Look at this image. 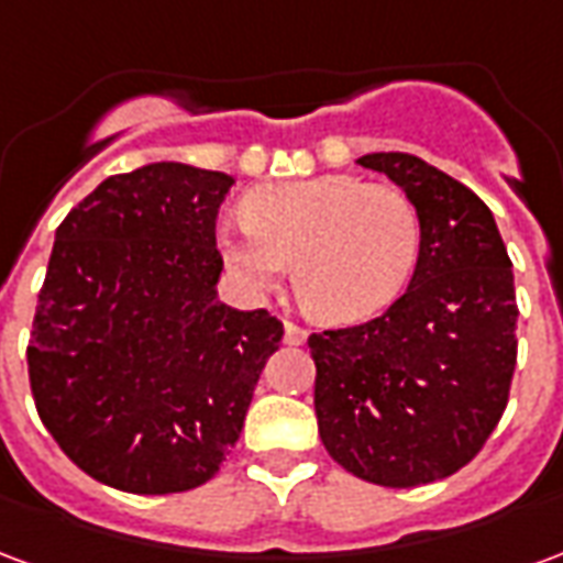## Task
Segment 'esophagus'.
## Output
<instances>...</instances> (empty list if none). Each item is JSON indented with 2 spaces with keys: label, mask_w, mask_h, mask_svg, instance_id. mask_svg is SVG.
I'll list each match as a JSON object with an SVG mask.
<instances>
[{
  "label": "esophagus",
  "mask_w": 563,
  "mask_h": 563,
  "mask_svg": "<svg viewBox=\"0 0 563 563\" xmlns=\"http://www.w3.org/2000/svg\"><path fill=\"white\" fill-rule=\"evenodd\" d=\"M283 331H286V343H289V346H301V343L307 341V329L305 325H298V322H286Z\"/></svg>",
  "instance_id": "1"
}]
</instances>
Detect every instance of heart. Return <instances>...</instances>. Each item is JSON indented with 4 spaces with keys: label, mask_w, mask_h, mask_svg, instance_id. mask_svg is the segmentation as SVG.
I'll return each mask as SVG.
<instances>
[{
    "label": "heart",
    "mask_w": 563,
    "mask_h": 563,
    "mask_svg": "<svg viewBox=\"0 0 563 563\" xmlns=\"http://www.w3.org/2000/svg\"><path fill=\"white\" fill-rule=\"evenodd\" d=\"M422 225L398 186L322 174L253 189L244 220L220 229L225 265L268 289L295 262V289L310 313L358 322L404 292L419 258Z\"/></svg>",
    "instance_id": "obj_1"
}]
</instances>
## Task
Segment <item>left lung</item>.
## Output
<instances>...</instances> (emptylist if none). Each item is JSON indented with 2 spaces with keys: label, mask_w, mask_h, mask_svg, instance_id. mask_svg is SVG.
Instances as JSON below:
<instances>
[{
  "label": "left lung",
  "mask_w": 563,
  "mask_h": 563,
  "mask_svg": "<svg viewBox=\"0 0 563 563\" xmlns=\"http://www.w3.org/2000/svg\"><path fill=\"white\" fill-rule=\"evenodd\" d=\"M413 201L422 244L395 305L310 334L322 446L343 471L416 488L461 471L500 422L516 371L512 262L473 189L410 153H371Z\"/></svg>",
  "instance_id": "8db88e82"
}]
</instances>
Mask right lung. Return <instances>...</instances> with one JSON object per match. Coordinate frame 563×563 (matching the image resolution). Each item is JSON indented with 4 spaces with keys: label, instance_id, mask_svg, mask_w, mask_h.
<instances>
[{
    "label": "right lung",
    "instance_id": "right-lung-1",
    "mask_svg": "<svg viewBox=\"0 0 563 563\" xmlns=\"http://www.w3.org/2000/svg\"><path fill=\"white\" fill-rule=\"evenodd\" d=\"M232 184L153 162L102 180L56 229L26 346L30 389L59 449L120 492L213 479L283 341L268 310L217 301V210Z\"/></svg>",
    "mask_w": 563,
    "mask_h": 563
}]
</instances>
